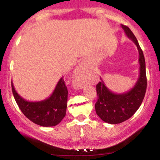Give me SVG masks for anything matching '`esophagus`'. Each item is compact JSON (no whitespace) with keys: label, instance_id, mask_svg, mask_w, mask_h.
I'll return each mask as SVG.
<instances>
[{"label":"esophagus","instance_id":"34e87169","mask_svg":"<svg viewBox=\"0 0 160 160\" xmlns=\"http://www.w3.org/2000/svg\"><path fill=\"white\" fill-rule=\"evenodd\" d=\"M88 72L83 65H79L75 71V78L74 79V85L76 89H81L86 78L87 77Z\"/></svg>","mask_w":160,"mask_h":160}]
</instances>
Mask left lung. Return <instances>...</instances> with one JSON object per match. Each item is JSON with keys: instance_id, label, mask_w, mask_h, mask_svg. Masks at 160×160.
<instances>
[{"instance_id": "1", "label": "left lung", "mask_w": 160, "mask_h": 160, "mask_svg": "<svg viewBox=\"0 0 160 160\" xmlns=\"http://www.w3.org/2000/svg\"><path fill=\"white\" fill-rule=\"evenodd\" d=\"M121 26L128 38L137 46L139 52L140 74L132 89L122 94H116L111 92L102 78L101 82L96 85L98 100L95 104V112L102 120L110 124L120 123L132 117L142 103L147 89L146 65L142 49L129 28L123 25Z\"/></svg>"}]
</instances>
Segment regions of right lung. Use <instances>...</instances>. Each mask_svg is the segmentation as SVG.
<instances>
[{
    "label": "right lung",
    "mask_w": 160,
    "mask_h": 160,
    "mask_svg": "<svg viewBox=\"0 0 160 160\" xmlns=\"http://www.w3.org/2000/svg\"><path fill=\"white\" fill-rule=\"evenodd\" d=\"M12 91L18 106L23 114L39 126L49 127L58 125L65 117L67 108L68 92L65 80L62 78L52 94L40 102H28L16 92L12 82Z\"/></svg>",
    "instance_id": "1"
}]
</instances>
